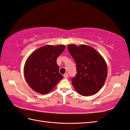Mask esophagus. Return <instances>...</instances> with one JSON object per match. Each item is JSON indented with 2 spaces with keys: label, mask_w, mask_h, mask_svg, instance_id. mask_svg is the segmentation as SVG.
<instances>
[{
  "label": "esophagus",
  "mask_w": 130,
  "mask_h": 130,
  "mask_svg": "<svg viewBox=\"0 0 130 130\" xmlns=\"http://www.w3.org/2000/svg\"><path fill=\"white\" fill-rule=\"evenodd\" d=\"M68 77H69V75H68L67 73H66L64 75V78L65 79H67Z\"/></svg>",
  "instance_id": "34e87169"
}]
</instances>
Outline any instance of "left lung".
Returning <instances> with one entry per match:
<instances>
[{
	"mask_svg": "<svg viewBox=\"0 0 130 130\" xmlns=\"http://www.w3.org/2000/svg\"><path fill=\"white\" fill-rule=\"evenodd\" d=\"M67 47L76 64L78 73L72 79L74 88L82 96L96 94L107 76V66L103 57L90 45L71 44Z\"/></svg>",
	"mask_w": 130,
	"mask_h": 130,
	"instance_id": "obj_1",
	"label": "left lung"
}]
</instances>
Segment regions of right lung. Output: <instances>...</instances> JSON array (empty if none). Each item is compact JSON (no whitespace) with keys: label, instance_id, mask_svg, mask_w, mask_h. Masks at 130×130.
<instances>
[{"label":"right lung","instance_id":"add662e5","mask_svg":"<svg viewBox=\"0 0 130 130\" xmlns=\"http://www.w3.org/2000/svg\"><path fill=\"white\" fill-rule=\"evenodd\" d=\"M65 48L62 44L45 45L29 55L24 64V75L34 91L47 94L63 79L59 72L56 59Z\"/></svg>","mask_w":130,"mask_h":130}]
</instances>
